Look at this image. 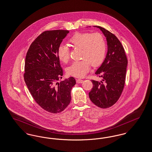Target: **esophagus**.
Wrapping results in <instances>:
<instances>
[{
    "label": "esophagus",
    "instance_id": "obj_1",
    "mask_svg": "<svg viewBox=\"0 0 152 152\" xmlns=\"http://www.w3.org/2000/svg\"><path fill=\"white\" fill-rule=\"evenodd\" d=\"M84 82V80H82V79H77L76 80V83H78V84H80V83H82Z\"/></svg>",
    "mask_w": 152,
    "mask_h": 152
}]
</instances>
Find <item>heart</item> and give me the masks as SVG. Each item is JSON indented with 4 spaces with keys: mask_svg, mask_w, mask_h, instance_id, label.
Here are the masks:
<instances>
[{
    "mask_svg": "<svg viewBox=\"0 0 152 152\" xmlns=\"http://www.w3.org/2000/svg\"><path fill=\"white\" fill-rule=\"evenodd\" d=\"M68 43L73 49H81L80 58L82 61H75L68 67V75L77 77H84L89 71L91 66H99L103 62L106 51V43L103 35L99 33H76ZM58 56L62 62L67 63L70 58L69 49L61 45Z\"/></svg>",
    "mask_w": 152,
    "mask_h": 152,
    "instance_id": "b5f03b06",
    "label": "heart"
}]
</instances>
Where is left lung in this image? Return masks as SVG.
<instances>
[{
  "label": "left lung",
  "mask_w": 152,
  "mask_h": 152,
  "mask_svg": "<svg viewBox=\"0 0 152 152\" xmlns=\"http://www.w3.org/2000/svg\"><path fill=\"white\" fill-rule=\"evenodd\" d=\"M94 26L100 29L106 37L107 53L95 73L102 81L91 80L93 86L89 96L95 105L106 109L114 104L121 96L125 84L127 58L121 42L114 34L102 27Z\"/></svg>",
  "instance_id": "8db88e82"
}]
</instances>
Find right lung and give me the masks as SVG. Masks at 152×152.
Segmentation results:
<instances>
[{
    "label": "right lung",
    "instance_id": "right-lung-1",
    "mask_svg": "<svg viewBox=\"0 0 152 152\" xmlns=\"http://www.w3.org/2000/svg\"><path fill=\"white\" fill-rule=\"evenodd\" d=\"M69 31H43L31 43L25 57L24 78L31 96L43 109L56 114L65 109L71 99L76 80L71 77L58 82L63 71L58 49Z\"/></svg>",
    "mask_w": 152,
    "mask_h": 152
}]
</instances>
